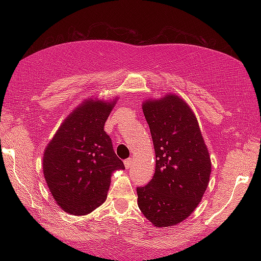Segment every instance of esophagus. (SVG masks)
I'll return each instance as SVG.
<instances>
[{
  "instance_id": "esophagus-1",
  "label": "esophagus",
  "mask_w": 261,
  "mask_h": 261,
  "mask_svg": "<svg viewBox=\"0 0 261 261\" xmlns=\"http://www.w3.org/2000/svg\"><path fill=\"white\" fill-rule=\"evenodd\" d=\"M124 165H125V167L127 168V169H129V168L132 166V159H131V158L125 159V160H124Z\"/></svg>"
}]
</instances>
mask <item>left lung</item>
<instances>
[{
    "mask_svg": "<svg viewBox=\"0 0 261 261\" xmlns=\"http://www.w3.org/2000/svg\"><path fill=\"white\" fill-rule=\"evenodd\" d=\"M143 112L155 151V173L137 188L138 206L155 227L182 222L196 210L210 182L208 149L191 108L177 95L148 100Z\"/></svg>",
    "mask_w": 261,
    "mask_h": 261,
    "instance_id": "1",
    "label": "left lung"
}]
</instances>
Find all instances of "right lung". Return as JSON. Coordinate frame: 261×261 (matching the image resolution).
Returning a JSON list of instances; mask_svg holds the SVG:
<instances>
[{"instance_id": "obj_1", "label": "right lung", "mask_w": 261, "mask_h": 261, "mask_svg": "<svg viewBox=\"0 0 261 261\" xmlns=\"http://www.w3.org/2000/svg\"><path fill=\"white\" fill-rule=\"evenodd\" d=\"M115 103L85 101L46 147L43 175L54 199L69 214L85 215L103 204L112 173L124 169L103 130Z\"/></svg>"}]
</instances>
